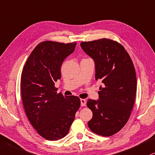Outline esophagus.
I'll return each instance as SVG.
<instances>
[{"label":"esophagus","mask_w":155,"mask_h":155,"mask_svg":"<svg viewBox=\"0 0 155 155\" xmlns=\"http://www.w3.org/2000/svg\"><path fill=\"white\" fill-rule=\"evenodd\" d=\"M80 101H81V107H85L86 103H87V101H86L85 99H81Z\"/></svg>","instance_id":"1"}]
</instances>
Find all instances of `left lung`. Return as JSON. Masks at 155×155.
I'll return each instance as SVG.
<instances>
[{
  "instance_id": "8db88e82",
  "label": "left lung",
  "mask_w": 155,
  "mask_h": 155,
  "mask_svg": "<svg viewBox=\"0 0 155 155\" xmlns=\"http://www.w3.org/2000/svg\"><path fill=\"white\" fill-rule=\"evenodd\" d=\"M81 48L94 60L95 79H101L99 99H88L93 113L88 122L92 132L109 137L126 124L134 107L137 91L135 68L130 55L120 44L110 39L81 42Z\"/></svg>"
}]
</instances>
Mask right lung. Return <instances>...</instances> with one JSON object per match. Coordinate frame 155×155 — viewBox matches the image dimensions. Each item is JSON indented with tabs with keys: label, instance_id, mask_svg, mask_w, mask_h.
<instances>
[{
	"label": "right lung",
	"instance_id": "right-lung-1",
	"mask_svg": "<svg viewBox=\"0 0 155 155\" xmlns=\"http://www.w3.org/2000/svg\"><path fill=\"white\" fill-rule=\"evenodd\" d=\"M76 43L44 41L37 45L21 74V97L28 120L41 136L58 140L68 134L81 101L75 96L57 94L55 82L61 79L64 59Z\"/></svg>",
	"mask_w": 155,
	"mask_h": 155
}]
</instances>
